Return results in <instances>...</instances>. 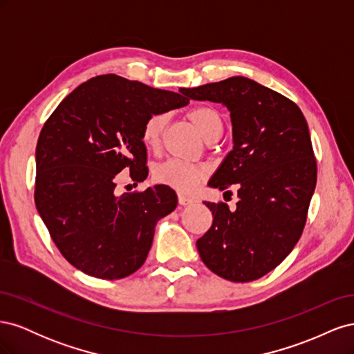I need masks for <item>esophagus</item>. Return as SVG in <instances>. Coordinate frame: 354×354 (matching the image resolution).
Here are the masks:
<instances>
[{"label": "esophagus", "instance_id": "1", "mask_svg": "<svg viewBox=\"0 0 354 354\" xmlns=\"http://www.w3.org/2000/svg\"><path fill=\"white\" fill-rule=\"evenodd\" d=\"M194 202H195V199H194V198L186 196V195H183V194H180V195H178V203H180V205L186 207V205H190V203H194Z\"/></svg>", "mask_w": 354, "mask_h": 354}]
</instances>
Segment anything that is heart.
Wrapping results in <instances>:
<instances>
[{
	"label": "heart",
	"instance_id": "obj_1",
	"mask_svg": "<svg viewBox=\"0 0 354 354\" xmlns=\"http://www.w3.org/2000/svg\"><path fill=\"white\" fill-rule=\"evenodd\" d=\"M187 118L195 124L199 133L208 142L216 140L223 130V120L220 113L209 106H195L187 112ZM168 122L167 113H153L146 120L142 131L143 143L151 149L158 151L162 145L165 127ZM207 177V169L185 162L181 159H168L158 164L153 168V178L156 183L173 187L178 192H190L198 183Z\"/></svg>",
	"mask_w": 354,
	"mask_h": 354
}]
</instances>
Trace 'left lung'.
<instances>
[{
	"instance_id": "1",
	"label": "left lung",
	"mask_w": 354,
	"mask_h": 354,
	"mask_svg": "<svg viewBox=\"0 0 354 354\" xmlns=\"http://www.w3.org/2000/svg\"><path fill=\"white\" fill-rule=\"evenodd\" d=\"M183 91L226 104L233 125V151L208 185H234L239 201L233 209L205 202L212 224L196 241L201 259L223 279H260L286 259L306 226L317 178L306 118L292 100L243 77Z\"/></svg>"
}]
</instances>
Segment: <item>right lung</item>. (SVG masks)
<instances>
[{
    "instance_id": "add662e5",
    "label": "right lung",
    "mask_w": 354,
    "mask_h": 354,
    "mask_svg": "<svg viewBox=\"0 0 354 354\" xmlns=\"http://www.w3.org/2000/svg\"><path fill=\"white\" fill-rule=\"evenodd\" d=\"M180 92L99 75L66 95L42 127L35 205L60 254L85 274L113 281L137 272L156 221L176 209L168 186L122 195L115 189L122 169L134 181L147 177L143 125L153 113L186 106Z\"/></svg>"
}]
</instances>
